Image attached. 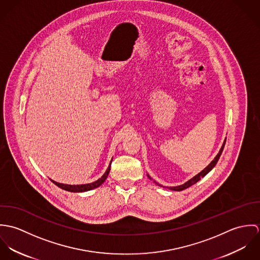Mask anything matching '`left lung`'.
<instances>
[{
  "instance_id": "1",
  "label": "left lung",
  "mask_w": 260,
  "mask_h": 260,
  "mask_svg": "<svg viewBox=\"0 0 260 260\" xmlns=\"http://www.w3.org/2000/svg\"><path fill=\"white\" fill-rule=\"evenodd\" d=\"M225 142H226V139L224 140V142H223L222 146H221V148L219 150V152H218V154L216 155V157L210 162V164L207 166V167H205L200 173H198L197 175H195L193 178H191L190 180H188L187 182H185L184 184H182V185L179 186H175V187H167V188H169L170 190H174V191H182V190H184L186 188H188V187H190V186L193 185V184H195L196 182H198L201 178H203L207 173H209L212 169H213V167L216 165V163L218 162V160H219V157L221 156V153H222L223 148H224V145H225ZM148 175V174H147ZM149 178L150 179H152L150 176L148 175Z\"/></svg>"
}]
</instances>
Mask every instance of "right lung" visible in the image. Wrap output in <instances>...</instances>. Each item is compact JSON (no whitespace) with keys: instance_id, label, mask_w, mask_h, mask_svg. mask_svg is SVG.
Listing matches in <instances>:
<instances>
[{"instance_id":"right-lung-1","label":"right lung","mask_w":260,"mask_h":260,"mask_svg":"<svg viewBox=\"0 0 260 260\" xmlns=\"http://www.w3.org/2000/svg\"><path fill=\"white\" fill-rule=\"evenodd\" d=\"M112 160H113V158H112ZM112 160L111 162H110V164H109V166H108V168H107V170H106V172L103 174V176H102L100 179H98V180L95 181V182H92V183H89V184H81V185H68V184L58 183V182H56V181H54V180H52V179H51V181H52L55 185H57L58 187H60V188L66 190V191H70V192H84V191L92 190V189H94V188L99 187L102 183H104V181L107 179L108 174H109V172H110V168H111Z\"/></svg>"}]
</instances>
